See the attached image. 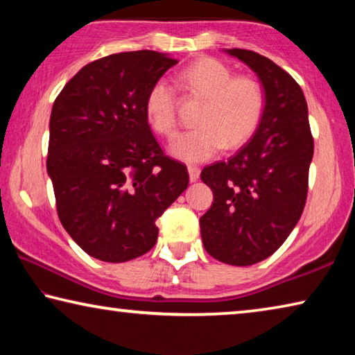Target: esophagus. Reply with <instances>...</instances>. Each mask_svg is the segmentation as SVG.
I'll return each mask as SVG.
<instances>
[{
	"instance_id": "34e87169",
	"label": "esophagus",
	"mask_w": 355,
	"mask_h": 355,
	"mask_svg": "<svg viewBox=\"0 0 355 355\" xmlns=\"http://www.w3.org/2000/svg\"><path fill=\"white\" fill-rule=\"evenodd\" d=\"M188 172H189V180L191 182H197L200 177V169L197 166H188Z\"/></svg>"
}]
</instances>
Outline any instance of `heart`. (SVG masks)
Listing matches in <instances>:
<instances>
[{"instance_id": "obj_1", "label": "heart", "mask_w": 355, "mask_h": 355, "mask_svg": "<svg viewBox=\"0 0 355 355\" xmlns=\"http://www.w3.org/2000/svg\"><path fill=\"white\" fill-rule=\"evenodd\" d=\"M178 87L205 100L196 123L199 128L177 136L171 153L188 163H202L222 148H238L260 127L266 110V92L260 80L233 75L216 58H200L175 76ZM147 120L156 133L172 137L177 131V94L166 80L152 84L146 97Z\"/></svg>"}]
</instances>
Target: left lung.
Returning <instances> with one entry per match:
<instances>
[{
    "label": "left lung",
    "mask_w": 355,
    "mask_h": 355,
    "mask_svg": "<svg viewBox=\"0 0 355 355\" xmlns=\"http://www.w3.org/2000/svg\"><path fill=\"white\" fill-rule=\"evenodd\" d=\"M266 92L260 127L228 161L203 167L213 191L200 218L203 248L233 266H250L272 255L296 227L309 192L313 136L304 92L294 78L255 51L232 48Z\"/></svg>",
    "instance_id": "left-lung-1"
}]
</instances>
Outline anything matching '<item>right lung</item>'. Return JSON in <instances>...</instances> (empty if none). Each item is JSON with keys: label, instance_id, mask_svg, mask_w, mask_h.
<instances>
[{"label": "right lung", "instance_id": "right-lung-1", "mask_svg": "<svg viewBox=\"0 0 355 355\" xmlns=\"http://www.w3.org/2000/svg\"><path fill=\"white\" fill-rule=\"evenodd\" d=\"M177 62L150 50L105 56L84 65L53 105L46 171L59 220L101 261L152 249L156 219L188 188V169L163 152L146 114L148 89Z\"/></svg>", "mask_w": 355, "mask_h": 355}]
</instances>
